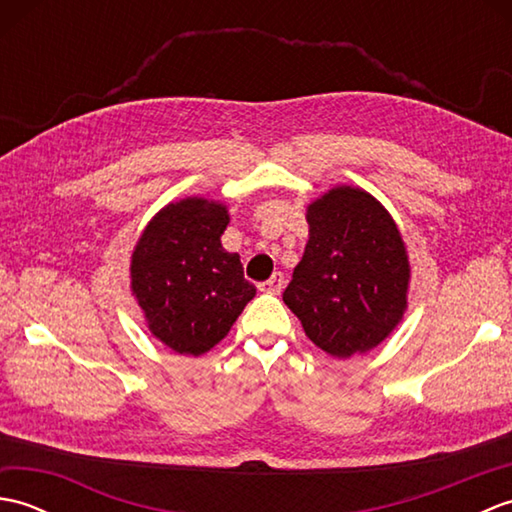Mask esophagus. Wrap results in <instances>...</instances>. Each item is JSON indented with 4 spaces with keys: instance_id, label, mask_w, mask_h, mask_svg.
Wrapping results in <instances>:
<instances>
[{
    "instance_id": "esophagus-1",
    "label": "esophagus",
    "mask_w": 512,
    "mask_h": 512,
    "mask_svg": "<svg viewBox=\"0 0 512 512\" xmlns=\"http://www.w3.org/2000/svg\"><path fill=\"white\" fill-rule=\"evenodd\" d=\"M284 275L281 273H275L273 277H270L268 281H262V284H259V290L262 292H268V295H279L281 290H284Z\"/></svg>"
}]
</instances>
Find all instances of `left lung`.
Listing matches in <instances>:
<instances>
[{
	"mask_svg": "<svg viewBox=\"0 0 512 512\" xmlns=\"http://www.w3.org/2000/svg\"><path fill=\"white\" fill-rule=\"evenodd\" d=\"M310 239L284 290L308 339L334 358L383 343L407 308L409 259L374 195L334 187L308 206Z\"/></svg>",
	"mask_w": 512,
	"mask_h": 512,
	"instance_id": "1",
	"label": "left lung"
}]
</instances>
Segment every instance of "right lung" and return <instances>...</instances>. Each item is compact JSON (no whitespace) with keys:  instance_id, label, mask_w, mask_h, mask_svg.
Here are the masks:
<instances>
[{"instance_id":"add662e5","label":"right lung","mask_w":512,"mask_h":512,"mask_svg":"<svg viewBox=\"0 0 512 512\" xmlns=\"http://www.w3.org/2000/svg\"><path fill=\"white\" fill-rule=\"evenodd\" d=\"M226 224L220 202H171L147 224L132 253V295L151 334L178 354L209 352L257 292L244 279L239 255L222 248Z\"/></svg>"}]
</instances>
